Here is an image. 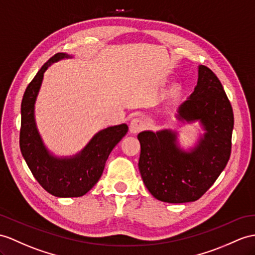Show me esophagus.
Masks as SVG:
<instances>
[{
	"label": "esophagus",
	"instance_id": "1",
	"mask_svg": "<svg viewBox=\"0 0 255 255\" xmlns=\"http://www.w3.org/2000/svg\"><path fill=\"white\" fill-rule=\"evenodd\" d=\"M144 128H145V122L141 119H138V118L133 119L131 123H129V132L132 134H137Z\"/></svg>",
	"mask_w": 255,
	"mask_h": 255
}]
</instances>
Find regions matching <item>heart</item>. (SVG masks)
<instances>
[{
    "instance_id": "heart-1",
    "label": "heart",
    "mask_w": 255,
    "mask_h": 255,
    "mask_svg": "<svg viewBox=\"0 0 255 255\" xmlns=\"http://www.w3.org/2000/svg\"><path fill=\"white\" fill-rule=\"evenodd\" d=\"M176 92H177V88H175V89H173V90L171 91V93H170V96H171V97H173V96H175V94H176Z\"/></svg>"
}]
</instances>
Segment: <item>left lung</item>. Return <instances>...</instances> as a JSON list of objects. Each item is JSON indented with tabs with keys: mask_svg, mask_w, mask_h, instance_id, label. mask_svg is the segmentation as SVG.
I'll use <instances>...</instances> for the list:
<instances>
[{
	"mask_svg": "<svg viewBox=\"0 0 255 255\" xmlns=\"http://www.w3.org/2000/svg\"><path fill=\"white\" fill-rule=\"evenodd\" d=\"M175 118L182 123L198 122L203 133L194 145L184 148L175 129L140 132L138 169L156 199L192 202L214 184L225 169L232 149V105L220 80L206 66L198 67L196 88L179 105Z\"/></svg>",
	"mask_w": 255,
	"mask_h": 255,
	"instance_id": "1",
	"label": "left lung"
}]
</instances>
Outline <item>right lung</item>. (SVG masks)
Segmentation results:
<instances>
[{
	"instance_id": "obj_1",
	"label": "right lung",
	"mask_w": 255,
	"mask_h": 255,
	"mask_svg": "<svg viewBox=\"0 0 255 255\" xmlns=\"http://www.w3.org/2000/svg\"><path fill=\"white\" fill-rule=\"evenodd\" d=\"M73 58L57 53L36 73L21 102L20 150L36 181L49 194L59 198L81 197L101 178L110 152L128 131L126 123L97 132L86 146L72 156H57L46 147L35 121V103L44 72L59 60Z\"/></svg>"
}]
</instances>
